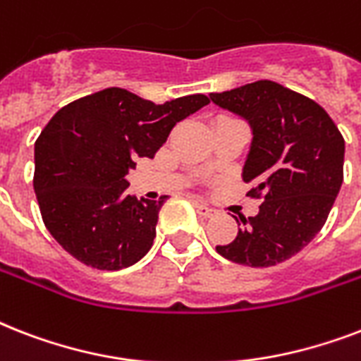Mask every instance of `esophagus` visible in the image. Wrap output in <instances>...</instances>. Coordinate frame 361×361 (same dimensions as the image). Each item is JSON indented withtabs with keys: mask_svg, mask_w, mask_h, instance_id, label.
<instances>
[{
	"mask_svg": "<svg viewBox=\"0 0 361 361\" xmlns=\"http://www.w3.org/2000/svg\"><path fill=\"white\" fill-rule=\"evenodd\" d=\"M195 208H197V212L202 217H214L215 215V209L214 208H209L208 204H204V202H198V200H195Z\"/></svg>",
	"mask_w": 361,
	"mask_h": 361,
	"instance_id": "34e87169",
	"label": "esophagus"
}]
</instances>
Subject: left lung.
<instances>
[{"instance_id": "8db88e82", "label": "left lung", "mask_w": 361, "mask_h": 361, "mask_svg": "<svg viewBox=\"0 0 361 361\" xmlns=\"http://www.w3.org/2000/svg\"><path fill=\"white\" fill-rule=\"evenodd\" d=\"M209 99L251 127L241 178L255 183L249 195L264 200L258 215L241 217L236 240L217 245V252L251 268L285 262L319 234L339 195L341 133L313 99L277 82L258 80Z\"/></svg>"}]
</instances>
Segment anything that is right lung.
<instances>
[{
    "label": "right lung",
    "mask_w": 361,
    "mask_h": 361,
    "mask_svg": "<svg viewBox=\"0 0 361 361\" xmlns=\"http://www.w3.org/2000/svg\"><path fill=\"white\" fill-rule=\"evenodd\" d=\"M209 103L206 95L155 104L109 87L58 110L35 142V189L54 240L86 266L129 268L153 245L166 200L130 197L125 176L157 153L178 121Z\"/></svg>",
    "instance_id": "add662e5"
}]
</instances>
